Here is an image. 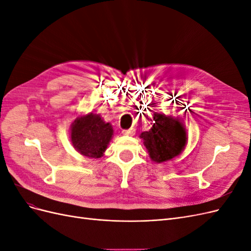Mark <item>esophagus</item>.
<instances>
[{
	"mask_svg": "<svg viewBox=\"0 0 251 251\" xmlns=\"http://www.w3.org/2000/svg\"><path fill=\"white\" fill-rule=\"evenodd\" d=\"M123 134L125 136H134L135 135V128H128V130H124Z\"/></svg>",
	"mask_w": 251,
	"mask_h": 251,
	"instance_id": "34e87169",
	"label": "esophagus"
}]
</instances>
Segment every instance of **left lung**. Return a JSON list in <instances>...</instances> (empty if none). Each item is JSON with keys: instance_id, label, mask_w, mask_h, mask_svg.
Here are the masks:
<instances>
[{"instance_id": "1", "label": "left lung", "mask_w": 251, "mask_h": 251, "mask_svg": "<svg viewBox=\"0 0 251 251\" xmlns=\"http://www.w3.org/2000/svg\"><path fill=\"white\" fill-rule=\"evenodd\" d=\"M149 131L142 132L149 156L155 163H162L179 156L184 151L188 136L185 126L178 116L154 113L153 123Z\"/></svg>"}]
</instances>
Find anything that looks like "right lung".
Wrapping results in <instances>:
<instances>
[{
	"instance_id": "add662e5",
	"label": "right lung",
	"mask_w": 251,
	"mask_h": 251,
	"mask_svg": "<svg viewBox=\"0 0 251 251\" xmlns=\"http://www.w3.org/2000/svg\"><path fill=\"white\" fill-rule=\"evenodd\" d=\"M114 130L100 114L90 112L74 119L70 126L73 148L82 156L98 159L103 156L113 137Z\"/></svg>"
}]
</instances>
